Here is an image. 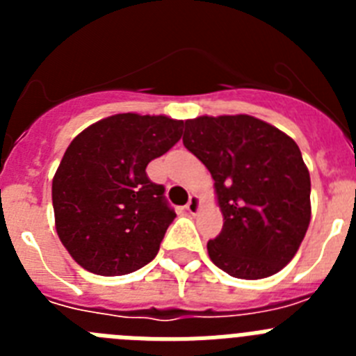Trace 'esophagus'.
Listing matches in <instances>:
<instances>
[{"instance_id": "1", "label": "esophagus", "mask_w": 356, "mask_h": 356, "mask_svg": "<svg viewBox=\"0 0 356 356\" xmlns=\"http://www.w3.org/2000/svg\"><path fill=\"white\" fill-rule=\"evenodd\" d=\"M200 207H201V201H200V197L196 196V194H193V196L188 197V203L187 205H185V209H187V212L188 213H197L200 212Z\"/></svg>"}]
</instances>
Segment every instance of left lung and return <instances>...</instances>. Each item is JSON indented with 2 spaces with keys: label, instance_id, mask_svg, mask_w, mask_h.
<instances>
[{
  "label": "left lung",
  "instance_id": "1",
  "mask_svg": "<svg viewBox=\"0 0 356 356\" xmlns=\"http://www.w3.org/2000/svg\"><path fill=\"white\" fill-rule=\"evenodd\" d=\"M184 146L213 178L222 229L209 257L234 278L282 271L310 225V175L298 144L253 115L185 121Z\"/></svg>",
  "mask_w": 356,
  "mask_h": 356
}]
</instances>
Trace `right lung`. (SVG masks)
Returning a JSON list of instances; mask_svg holds the SVG:
<instances>
[{"mask_svg":"<svg viewBox=\"0 0 356 356\" xmlns=\"http://www.w3.org/2000/svg\"><path fill=\"white\" fill-rule=\"evenodd\" d=\"M181 134L184 121L168 115L115 114L72 139L51 197L56 234L83 269L121 276L155 259L176 213L146 168Z\"/></svg>","mask_w":356,"mask_h":356,"instance_id":"right-lung-1","label":"right lung"}]
</instances>
